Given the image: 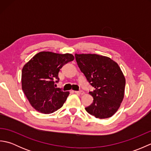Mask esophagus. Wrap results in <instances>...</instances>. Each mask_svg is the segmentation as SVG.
<instances>
[{
  "instance_id": "esophagus-1",
  "label": "esophagus",
  "mask_w": 151,
  "mask_h": 151,
  "mask_svg": "<svg viewBox=\"0 0 151 151\" xmlns=\"http://www.w3.org/2000/svg\"><path fill=\"white\" fill-rule=\"evenodd\" d=\"M75 92V93L78 94V95H84V91H76Z\"/></svg>"
}]
</instances>
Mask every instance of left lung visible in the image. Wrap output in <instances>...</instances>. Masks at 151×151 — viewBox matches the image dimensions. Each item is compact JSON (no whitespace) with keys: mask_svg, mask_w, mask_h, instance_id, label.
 I'll list each match as a JSON object with an SVG mask.
<instances>
[{"mask_svg":"<svg viewBox=\"0 0 151 151\" xmlns=\"http://www.w3.org/2000/svg\"><path fill=\"white\" fill-rule=\"evenodd\" d=\"M76 61L88 82L95 88L89 91L93 103L85 109L96 118L111 117L123 100L125 78L118 64L107 56L75 54Z\"/></svg>","mask_w":151,"mask_h":151,"instance_id":"8db88e82","label":"left lung"}]
</instances>
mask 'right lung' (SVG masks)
Listing matches in <instances>:
<instances>
[{
    "instance_id": "1",
    "label": "right lung",
    "mask_w": 151,
    "mask_h": 151,
    "mask_svg": "<svg viewBox=\"0 0 151 151\" xmlns=\"http://www.w3.org/2000/svg\"><path fill=\"white\" fill-rule=\"evenodd\" d=\"M75 57L71 54L40 52L22 69V89L31 106L45 114L53 113L62 106L69 95L56 88L58 73L62 67Z\"/></svg>"
}]
</instances>
